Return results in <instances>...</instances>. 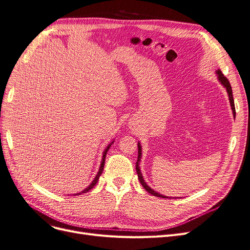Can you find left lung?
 Returning <instances> with one entry per match:
<instances>
[{
    "label": "left lung",
    "mask_w": 250,
    "mask_h": 250,
    "mask_svg": "<svg viewBox=\"0 0 250 250\" xmlns=\"http://www.w3.org/2000/svg\"><path fill=\"white\" fill-rule=\"evenodd\" d=\"M215 74L217 76V80L219 81V83H221L225 88L226 90L228 92V95H229V104H231V107H232V111H233V115L235 117L236 115V111H235V104H234V98H233V92H232V87L231 85H229V82L228 81V79L223 75V73L221 72V69H217V71H215ZM137 146H138V157H137V162H136V172H137V176H138V179H139V183L142 184V186L146 188V191L149 194H152L153 196H156V197H160V198H168L167 196H164V195H161L160 193L154 191L153 188H149L146 181L144 179V176L142 174V171H141V168H139V162H141L142 160V146H141V143H137Z\"/></svg>",
    "instance_id": "left-lung-1"
}]
</instances>
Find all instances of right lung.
<instances>
[{
  "label": "right lung",
  "instance_id": "1",
  "mask_svg": "<svg viewBox=\"0 0 250 250\" xmlns=\"http://www.w3.org/2000/svg\"><path fill=\"white\" fill-rule=\"evenodd\" d=\"M114 141L115 139H113L112 141V143L111 144H108L107 145V146L104 148V151L103 152V159H102V163H101V166H99V169H98V172H97V174H96V176L94 177V179L93 181L91 182V184L89 185L85 189H83V191H81L80 193H77V194H75V196L76 195H81V194H84V193H87V192H89L90 191V189L96 185V183L98 182V179H99V176L102 175V173H103V171H104V161H105V156H106V153H107V151H108V148L111 147V146L114 144Z\"/></svg>",
  "mask_w": 250,
  "mask_h": 250
}]
</instances>
